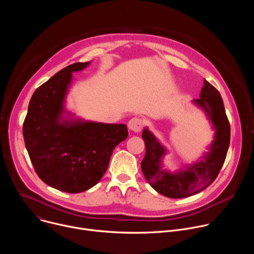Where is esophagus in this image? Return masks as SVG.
Here are the masks:
<instances>
[{"instance_id": "esophagus-1", "label": "esophagus", "mask_w": 254, "mask_h": 254, "mask_svg": "<svg viewBox=\"0 0 254 254\" xmlns=\"http://www.w3.org/2000/svg\"><path fill=\"white\" fill-rule=\"evenodd\" d=\"M128 128L133 132H139L142 127V121L139 118H132L128 124Z\"/></svg>"}]
</instances>
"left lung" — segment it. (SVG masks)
I'll return each mask as SVG.
<instances>
[{
    "label": "left lung",
    "instance_id": "8db88e82",
    "mask_svg": "<svg viewBox=\"0 0 254 254\" xmlns=\"http://www.w3.org/2000/svg\"><path fill=\"white\" fill-rule=\"evenodd\" d=\"M194 101L206 112L216 129L210 153L199 163L176 173L165 171L161 168L165 149L147 128L143 129L141 134L146 144V155L140 164L141 171L157 192L173 199L195 195L210 186L225 162L230 143V124L219 91L204 80L200 98Z\"/></svg>",
    "mask_w": 254,
    "mask_h": 254
}]
</instances>
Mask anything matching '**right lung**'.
I'll use <instances>...</instances> for the list:
<instances>
[{
	"instance_id": "right-lung-1",
	"label": "right lung",
	"mask_w": 254,
	"mask_h": 254,
	"mask_svg": "<svg viewBox=\"0 0 254 254\" xmlns=\"http://www.w3.org/2000/svg\"><path fill=\"white\" fill-rule=\"evenodd\" d=\"M89 63L71 64L36 89L23 124L36 174L47 185L67 193H80L96 185L113 151L128 134L126 125L59 122L71 73Z\"/></svg>"
}]
</instances>
